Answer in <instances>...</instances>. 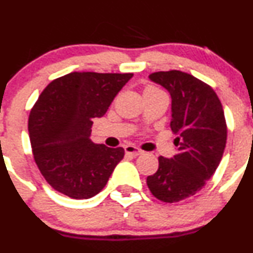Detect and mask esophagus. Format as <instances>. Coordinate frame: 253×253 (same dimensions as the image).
Masks as SVG:
<instances>
[{
  "label": "esophagus",
  "mask_w": 253,
  "mask_h": 253,
  "mask_svg": "<svg viewBox=\"0 0 253 253\" xmlns=\"http://www.w3.org/2000/svg\"><path fill=\"white\" fill-rule=\"evenodd\" d=\"M125 152H126V154L132 155V157H138V155L142 154L143 150L134 147V145H126V147H125Z\"/></svg>",
  "instance_id": "obj_1"
}]
</instances>
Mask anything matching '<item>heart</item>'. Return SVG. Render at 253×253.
I'll return each mask as SVG.
<instances>
[{
    "label": "heart",
    "instance_id": "obj_1",
    "mask_svg": "<svg viewBox=\"0 0 253 253\" xmlns=\"http://www.w3.org/2000/svg\"><path fill=\"white\" fill-rule=\"evenodd\" d=\"M147 90H159V89H158V88H155V86H152V85H149V86H147V88L144 89V91H147Z\"/></svg>",
    "mask_w": 253,
    "mask_h": 253
}]
</instances>
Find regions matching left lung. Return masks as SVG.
<instances>
[{"label":"left lung","instance_id":"obj_1","mask_svg":"<svg viewBox=\"0 0 253 253\" xmlns=\"http://www.w3.org/2000/svg\"><path fill=\"white\" fill-rule=\"evenodd\" d=\"M149 78L171 95L170 127L177 136V154L159 157V168L148 176L147 185L158 200L180 202L202 190L215 172L228 136L225 116L213 88L192 75L160 71Z\"/></svg>","mask_w":253,"mask_h":253}]
</instances>
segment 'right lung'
<instances>
[{"label":"right lung","mask_w":253,"mask_h":253,"mask_svg":"<svg viewBox=\"0 0 253 253\" xmlns=\"http://www.w3.org/2000/svg\"><path fill=\"white\" fill-rule=\"evenodd\" d=\"M132 73L72 72L51 82L28 121L34 160L48 185L75 200H88L108 183L124 148L91 142L101 117Z\"/></svg>","instance_id":"add662e5"}]
</instances>
